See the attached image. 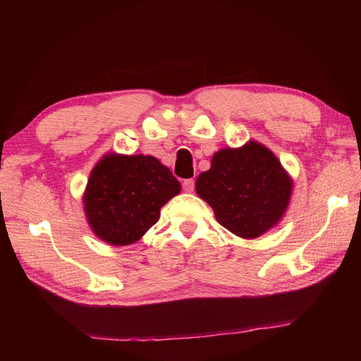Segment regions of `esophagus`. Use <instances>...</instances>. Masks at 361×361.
I'll return each instance as SVG.
<instances>
[{"label":"esophagus","mask_w":361,"mask_h":361,"mask_svg":"<svg viewBox=\"0 0 361 361\" xmlns=\"http://www.w3.org/2000/svg\"><path fill=\"white\" fill-rule=\"evenodd\" d=\"M194 185H195V181L192 178L185 180V181H183V191H185V192H192L194 191Z\"/></svg>","instance_id":"esophagus-1"}]
</instances>
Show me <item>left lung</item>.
<instances>
[{"label":"left lung","instance_id":"8db88e82","mask_svg":"<svg viewBox=\"0 0 361 361\" xmlns=\"http://www.w3.org/2000/svg\"><path fill=\"white\" fill-rule=\"evenodd\" d=\"M293 180L264 145L250 140L242 148L215 152L199 175L195 192L215 212L216 221L242 239L272 229L286 212Z\"/></svg>","mask_w":361,"mask_h":361}]
</instances>
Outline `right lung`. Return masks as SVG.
Segmentation results:
<instances>
[{
  "label": "right lung",
  "instance_id": "obj_1",
  "mask_svg": "<svg viewBox=\"0 0 361 361\" xmlns=\"http://www.w3.org/2000/svg\"><path fill=\"white\" fill-rule=\"evenodd\" d=\"M180 191V181L156 157L108 152L85 186V218L103 242L130 245L157 223L162 207Z\"/></svg>",
  "mask_w": 361,
  "mask_h": 361
}]
</instances>
